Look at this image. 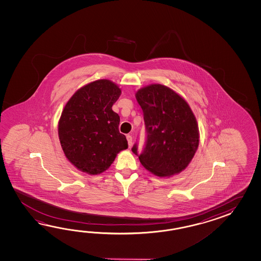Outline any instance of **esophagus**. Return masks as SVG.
Wrapping results in <instances>:
<instances>
[{
    "label": "esophagus",
    "mask_w": 261,
    "mask_h": 261,
    "mask_svg": "<svg viewBox=\"0 0 261 261\" xmlns=\"http://www.w3.org/2000/svg\"><path fill=\"white\" fill-rule=\"evenodd\" d=\"M127 141H128V147H130L132 146V144H133V137H132V135H127Z\"/></svg>",
    "instance_id": "1"
}]
</instances>
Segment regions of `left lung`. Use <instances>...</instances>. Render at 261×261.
<instances>
[{
	"label": "left lung",
	"mask_w": 261,
	"mask_h": 261,
	"mask_svg": "<svg viewBox=\"0 0 261 261\" xmlns=\"http://www.w3.org/2000/svg\"><path fill=\"white\" fill-rule=\"evenodd\" d=\"M136 99L144 113L146 139L140 154L137 143L132 151L158 176L183 171L199 146V128L188 102L160 84L140 89Z\"/></svg>",
	"instance_id": "left-lung-1"
}]
</instances>
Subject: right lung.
I'll list each match as a JSON object with an SVG mask.
<instances>
[{
    "mask_svg": "<svg viewBox=\"0 0 261 261\" xmlns=\"http://www.w3.org/2000/svg\"><path fill=\"white\" fill-rule=\"evenodd\" d=\"M121 90L100 79L78 89L67 102L59 122V137L67 159L82 172L98 174L128 148L119 133L120 118L112 110Z\"/></svg>",
    "mask_w": 261,
    "mask_h": 261,
    "instance_id": "obj_1",
    "label": "right lung"
}]
</instances>
